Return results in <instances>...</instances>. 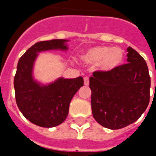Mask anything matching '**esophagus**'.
Segmentation results:
<instances>
[{"label": "esophagus", "mask_w": 156, "mask_h": 156, "mask_svg": "<svg viewBox=\"0 0 156 156\" xmlns=\"http://www.w3.org/2000/svg\"><path fill=\"white\" fill-rule=\"evenodd\" d=\"M83 80H84V85H88L89 84V79H88V77H85L84 78H83Z\"/></svg>", "instance_id": "1"}]
</instances>
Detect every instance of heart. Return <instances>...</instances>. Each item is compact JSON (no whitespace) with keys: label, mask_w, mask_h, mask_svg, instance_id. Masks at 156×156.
I'll list each match as a JSON object with an SVG mask.
<instances>
[{"label":"heart","mask_w":156,"mask_h":156,"mask_svg":"<svg viewBox=\"0 0 156 156\" xmlns=\"http://www.w3.org/2000/svg\"><path fill=\"white\" fill-rule=\"evenodd\" d=\"M124 51L119 48L96 46L88 49L81 56L82 61L87 64L98 63L102 72H110L119 67L124 62Z\"/></svg>","instance_id":"heart-1"}]
</instances>
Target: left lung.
<instances>
[{
	"label": "left lung",
	"instance_id": "obj_1",
	"mask_svg": "<svg viewBox=\"0 0 156 156\" xmlns=\"http://www.w3.org/2000/svg\"><path fill=\"white\" fill-rule=\"evenodd\" d=\"M127 62L110 72H94L89 78L92 113L102 126L119 129L133 124L150 103L151 77L146 62L127 48Z\"/></svg>",
	"mask_w": 156,
	"mask_h": 156
}]
</instances>
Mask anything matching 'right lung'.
<instances>
[{
	"mask_svg": "<svg viewBox=\"0 0 156 156\" xmlns=\"http://www.w3.org/2000/svg\"><path fill=\"white\" fill-rule=\"evenodd\" d=\"M68 40L53 39L37 42L19 59L14 78L16 105L24 117L41 127L61 124L68 115L72 98L83 85V78H60L48 85L34 80L32 70L37 53L48 50L68 49Z\"/></svg>",
	"mask_w": 156,
	"mask_h": 156,
	"instance_id": "obj_1",
	"label": "right lung"
}]
</instances>
